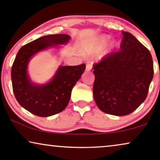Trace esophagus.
Returning <instances> with one entry per match:
<instances>
[{
    "mask_svg": "<svg viewBox=\"0 0 160 160\" xmlns=\"http://www.w3.org/2000/svg\"><path fill=\"white\" fill-rule=\"evenodd\" d=\"M92 68V63H87L86 64V71H91Z\"/></svg>",
    "mask_w": 160,
    "mask_h": 160,
    "instance_id": "obj_1",
    "label": "esophagus"
}]
</instances>
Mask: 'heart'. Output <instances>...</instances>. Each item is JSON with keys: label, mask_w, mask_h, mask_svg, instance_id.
<instances>
[{"label": "heart", "mask_w": 160, "mask_h": 160, "mask_svg": "<svg viewBox=\"0 0 160 160\" xmlns=\"http://www.w3.org/2000/svg\"><path fill=\"white\" fill-rule=\"evenodd\" d=\"M108 36H101V37L98 39V41L96 45L94 46H91V47L88 48V51L92 52V51H94V50L99 49V48H102V46L106 45V43H107V41H108Z\"/></svg>", "instance_id": "heart-1"}]
</instances>
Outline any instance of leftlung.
I'll list each match as a JSON object with an SVG mask.
<instances>
[{"instance_id":"8db88e82","label":"left lung","mask_w":160,"mask_h":160,"mask_svg":"<svg viewBox=\"0 0 160 160\" xmlns=\"http://www.w3.org/2000/svg\"><path fill=\"white\" fill-rule=\"evenodd\" d=\"M122 33L120 51L93 65L95 102L102 112L115 116L131 114L144 102L153 77L149 50L131 33Z\"/></svg>"}]
</instances>
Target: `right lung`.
I'll list each match as a JSON object with an SVG mask.
<instances>
[{
	"label": "right lung",
	"mask_w": 160,
	"mask_h": 160,
	"mask_svg": "<svg viewBox=\"0 0 160 160\" xmlns=\"http://www.w3.org/2000/svg\"><path fill=\"white\" fill-rule=\"evenodd\" d=\"M71 37L66 34L46 35L20 48L12 66V82L16 100L22 107L38 117H49L62 112L69 102L72 90L81 78L86 64L60 66L48 83H32L27 74L32 57L46 48L66 44Z\"/></svg>",
	"instance_id": "obj_1"
}]
</instances>
